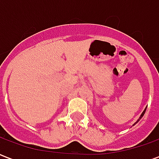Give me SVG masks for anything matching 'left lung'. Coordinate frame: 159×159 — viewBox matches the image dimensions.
<instances>
[{
  "mask_svg": "<svg viewBox=\"0 0 159 159\" xmlns=\"http://www.w3.org/2000/svg\"><path fill=\"white\" fill-rule=\"evenodd\" d=\"M146 110H147V108H146V109H145V110H144V111H143V112H142V114H141V115H140V118H139V119H138V121H140V118H141V117H143V116H144V114H145V111H146ZM138 121H137L136 123H138ZM135 123H134V124H135Z\"/></svg>",
  "mask_w": 159,
  "mask_h": 159,
  "instance_id": "obj_1",
  "label": "left lung"
}]
</instances>
